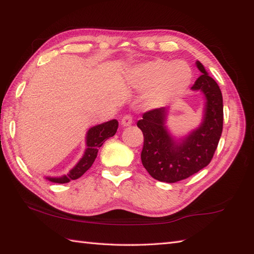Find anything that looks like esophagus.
Returning <instances> with one entry per match:
<instances>
[{
	"label": "esophagus",
	"instance_id": "1",
	"mask_svg": "<svg viewBox=\"0 0 254 254\" xmlns=\"http://www.w3.org/2000/svg\"><path fill=\"white\" fill-rule=\"evenodd\" d=\"M132 124V117L131 115H125L122 118V126L123 127H127L130 126Z\"/></svg>",
	"mask_w": 254,
	"mask_h": 254
}]
</instances>
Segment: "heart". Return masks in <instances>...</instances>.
I'll list each match as a JSON object with an SVG mask.
<instances>
[{
	"label": "heart",
	"mask_w": 254,
	"mask_h": 254,
	"mask_svg": "<svg viewBox=\"0 0 254 254\" xmlns=\"http://www.w3.org/2000/svg\"><path fill=\"white\" fill-rule=\"evenodd\" d=\"M127 83L138 91L149 89L144 97L148 109H160L187 91L192 71L184 61L153 60L133 66L127 72Z\"/></svg>",
	"instance_id": "b5f03b06"
}]
</instances>
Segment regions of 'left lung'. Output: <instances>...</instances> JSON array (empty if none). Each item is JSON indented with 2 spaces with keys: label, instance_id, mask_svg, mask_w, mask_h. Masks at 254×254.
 Wrapping results in <instances>:
<instances>
[{
  "label": "left lung",
  "instance_id": "1",
  "mask_svg": "<svg viewBox=\"0 0 254 254\" xmlns=\"http://www.w3.org/2000/svg\"><path fill=\"white\" fill-rule=\"evenodd\" d=\"M202 75L191 87L205 99L202 122L183 137H176L166 126L168 109L144 113L137 123L144 137L141 161L154 179L176 183L190 177L210 164L223 130V95L204 66L195 62Z\"/></svg>",
  "mask_w": 254,
  "mask_h": 254
}]
</instances>
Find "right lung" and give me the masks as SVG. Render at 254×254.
Instances as JSON below:
<instances>
[{
	"label": "right lung",
	"instance_id": "obj_1",
	"mask_svg": "<svg viewBox=\"0 0 254 254\" xmlns=\"http://www.w3.org/2000/svg\"><path fill=\"white\" fill-rule=\"evenodd\" d=\"M117 128L118 122L116 120L99 124V125L89 128L86 134V150H84V153L79 162L66 175H62L60 177H46V179L56 184H66L69 183L70 180L81 177L92 166L95 157L98 155L100 146H102L106 139L114 136Z\"/></svg>",
	"mask_w": 254,
	"mask_h": 254
}]
</instances>
